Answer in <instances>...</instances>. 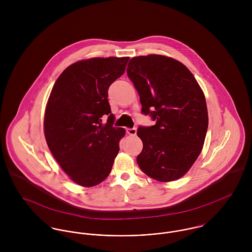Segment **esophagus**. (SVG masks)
<instances>
[{
	"mask_svg": "<svg viewBox=\"0 0 252 252\" xmlns=\"http://www.w3.org/2000/svg\"><path fill=\"white\" fill-rule=\"evenodd\" d=\"M126 132H127V134H129L131 136H135L137 134V129L136 128H128L126 130Z\"/></svg>",
	"mask_w": 252,
	"mask_h": 252,
	"instance_id": "obj_1",
	"label": "esophagus"
}]
</instances>
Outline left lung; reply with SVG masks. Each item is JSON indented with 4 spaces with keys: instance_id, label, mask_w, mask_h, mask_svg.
<instances>
[{
    "instance_id": "8db88e82",
    "label": "left lung",
    "mask_w": 252,
    "mask_h": 252,
    "mask_svg": "<svg viewBox=\"0 0 252 252\" xmlns=\"http://www.w3.org/2000/svg\"><path fill=\"white\" fill-rule=\"evenodd\" d=\"M127 74L142 104V113L156 121L138 128L143 150L137 162L158 181L183 177L200 155L209 125L205 95L194 75L180 61L150 54L133 57Z\"/></svg>"
}]
</instances>
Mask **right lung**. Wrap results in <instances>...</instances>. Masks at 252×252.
I'll return each instance as SVG.
<instances>
[{
  "instance_id": "right-lung-1",
  "label": "right lung",
  "mask_w": 252,
  "mask_h": 252,
  "mask_svg": "<svg viewBox=\"0 0 252 252\" xmlns=\"http://www.w3.org/2000/svg\"><path fill=\"white\" fill-rule=\"evenodd\" d=\"M129 59L75 62L59 75L51 90L43 121L45 140L60 167L78 185H97L111 171L125 130L113 127L108 90L124 73ZM105 115L106 125L101 121Z\"/></svg>"
}]
</instances>
